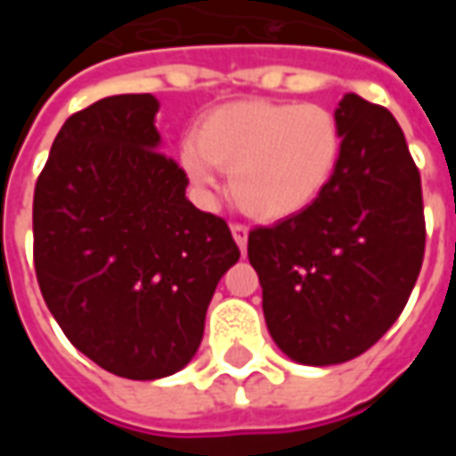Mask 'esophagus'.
<instances>
[{"instance_id":"1","label":"esophagus","mask_w":456,"mask_h":456,"mask_svg":"<svg viewBox=\"0 0 456 456\" xmlns=\"http://www.w3.org/2000/svg\"><path fill=\"white\" fill-rule=\"evenodd\" d=\"M232 237L237 241V247L241 248V254L247 251V244H248V229L244 224H232Z\"/></svg>"}]
</instances>
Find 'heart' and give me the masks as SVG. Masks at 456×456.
Returning <instances> with one entry per match:
<instances>
[{"mask_svg": "<svg viewBox=\"0 0 456 456\" xmlns=\"http://www.w3.org/2000/svg\"><path fill=\"white\" fill-rule=\"evenodd\" d=\"M342 131L320 104L241 100L217 107L198 141H183L180 168L202 198L219 190L217 166L232 170V195L264 222L296 217L335 178Z\"/></svg>", "mask_w": 456, "mask_h": 456, "instance_id": "heart-1", "label": "heart"}]
</instances>
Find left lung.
<instances>
[{"mask_svg": "<svg viewBox=\"0 0 456 456\" xmlns=\"http://www.w3.org/2000/svg\"><path fill=\"white\" fill-rule=\"evenodd\" d=\"M342 153L315 205L248 234L278 349L305 366L363 354L398 320L425 254L420 173L388 110L344 94Z\"/></svg>", "mask_w": 456, "mask_h": 456, "instance_id": "left-lung-1", "label": "left lung"}]
</instances>
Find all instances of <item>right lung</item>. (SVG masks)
Segmentation results:
<instances>
[{
	"label": "right lung",
	"instance_id": "right-lung-1",
	"mask_svg": "<svg viewBox=\"0 0 456 456\" xmlns=\"http://www.w3.org/2000/svg\"><path fill=\"white\" fill-rule=\"evenodd\" d=\"M153 94H114L58 131L34 192V264L65 337L104 371L153 381L195 356L227 222L198 209L160 151Z\"/></svg>",
	"mask_w": 456,
	"mask_h": 456
}]
</instances>
